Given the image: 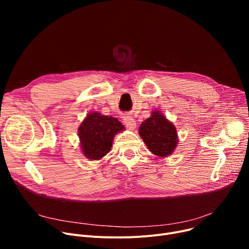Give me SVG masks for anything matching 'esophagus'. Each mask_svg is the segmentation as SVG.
Returning <instances> with one entry per match:
<instances>
[{"label":"esophagus","mask_w":249,"mask_h":249,"mask_svg":"<svg viewBox=\"0 0 249 249\" xmlns=\"http://www.w3.org/2000/svg\"><path fill=\"white\" fill-rule=\"evenodd\" d=\"M123 121H124V124L129 128V129H135L136 128V121L133 117L129 116V115H125L123 117Z\"/></svg>","instance_id":"obj_1"}]
</instances>
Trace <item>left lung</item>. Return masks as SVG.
<instances>
[{"instance_id":"1","label":"left lung","mask_w":249,"mask_h":249,"mask_svg":"<svg viewBox=\"0 0 249 249\" xmlns=\"http://www.w3.org/2000/svg\"><path fill=\"white\" fill-rule=\"evenodd\" d=\"M139 135L148 149L160 158L172 154L177 146L178 133L176 127L158 111L152 112L151 117L142 122L139 128Z\"/></svg>"}]
</instances>
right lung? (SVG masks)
I'll return each mask as SVG.
<instances>
[{"label": "right lung", "mask_w": 249, "mask_h": 249, "mask_svg": "<svg viewBox=\"0 0 249 249\" xmlns=\"http://www.w3.org/2000/svg\"><path fill=\"white\" fill-rule=\"evenodd\" d=\"M124 130L118 119L94 112L87 116L78 128V136L85 156L98 160L106 155L112 147L114 136Z\"/></svg>", "instance_id": "right-lung-1"}]
</instances>
